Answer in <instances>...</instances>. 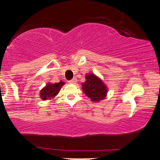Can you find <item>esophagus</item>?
<instances>
[{
	"mask_svg": "<svg viewBox=\"0 0 160 160\" xmlns=\"http://www.w3.org/2000/svg\"><path fill=\"white\" fill-rule=\"evenodd\" d=\"M69 83H72V84H73V83H76V82H77V78L74 77V78H73L72 80H69Z\"/></svg>",
	"mask_w": 160,
	"mask_h": 160,
	"instance_id": "1",
	"label": "esophagus"
}]
</instances>
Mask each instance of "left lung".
I'll return each instance as SVG.
<instances>
[{
    "instance_id": "8db88e82",
    "label": "left lung",
    "mask_w": 160,
    "mask_h": 160,
    "mask_svg": "<svg viewBox=\"0 0 160 160\" xmlns=\"http://www.w3.org/2000/svg\"><path fill=\"white\" fill-rule=\"evenodd\" d=\"M86 82L82 83L84 93L92 101L99 102L105 98L107 93V88L100 78L93 73L86 76Z\"/></svg>"
}]
</instances>
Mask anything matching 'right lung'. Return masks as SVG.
<instances>
[{
    "label": "right lung",
    "instance_id": "obj_1",
    "mask_svg": "<svg viewBox=\"0 0 160 160\" xmlns=\"http://www.w3.org/2000/svg\"><path fill=\"white\" fill-rule=\"evenodd\" d=\"M63 85V83L62 81H60V83H52V84L48 83L46 87H43V88L40 90V98H42V100H43L53 98V97L59 93V91H60V87Z\"/></svg>",
    "mask_w": 160,
    "mask_h": 160
}]
</instances>
